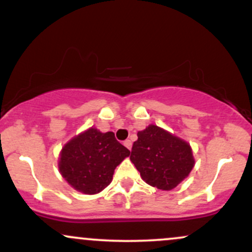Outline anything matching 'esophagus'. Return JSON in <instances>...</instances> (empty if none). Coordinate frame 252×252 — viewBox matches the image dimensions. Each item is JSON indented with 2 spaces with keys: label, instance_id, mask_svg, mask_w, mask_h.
I'll return each mask as SVG.
<instances>
[{
  "label": "esophagus",
  "instance_id": "34e87169",
  "mask_svg": "<svg viewBox=\"0 0 252 252\" xmlns=\"http://www.w3.org/2000/svg\"><path fill=\"white\" fill-rule=\"evenodd\" d=\"M131 141H130V140H126V141H124V146H126V148H128L129 150L130 149H131Z\"/></svg>",
  "mask_w": 252,
  "mask_h": 252
}]
</instances>
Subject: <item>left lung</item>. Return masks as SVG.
I'll return each instance as SVG.
<instances>
[{
  "mask_svg": "<svg viewBox=\"0 0 252 252\" xmlns=\"http://www.w3.org/2000/svg\"><path fill=\"white\" fill-rule=\"evenodd\" d=\"M137 137L130 160L147 184L170 190L189 176L194 158L186 141L153 124L138 131Z\"/></svg>",
  "mask_w": 252,
  "mask_h": 252,
  "instance_id": "8db88e82",
  "label": "left lung"
}]
</instances>
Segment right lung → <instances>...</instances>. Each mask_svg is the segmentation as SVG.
Segmentation results:
<instances>
[{
	"label": "right lung",
	"instance_id": "add662e5",
	"mask_svg": "<svg viewBox=\"0 0 252 252\" xmlns=\"http://www.w3.org/2000/svg\"><path fill=\"white\" fill-rule=\"evenodd\" d=\"M129 155L114 132L90 128L63 146L59 170L74 189L96 194L112 181L115 168Z\"/></svg>",
	"mask_w": 252,
	"mask_h": 252
}]
</instances>
